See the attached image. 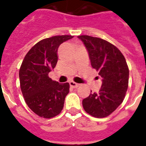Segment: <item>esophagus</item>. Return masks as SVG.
I'll use <instances>...</instances> for the list:
<instances>
[{
  "label": "esophagus",
  "instance_id": "34e87169",
  "mask_svg": "<svg viewBox=\"0 0 146 146\" xmlns=\"http://www.w3.org/2000/svg\"><path fill=\"white\" fill-rule=\"evenodd\" d=\"M69 85H70V86L72 88H78V86H79V84L75 83V82H69Z\"/></svg>",
  "mask_w": 146,
  "mask_h": 146
}]
</instances>
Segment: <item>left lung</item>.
I'll use <instances>...</instances> for the list:
<instances>
[{
    "instance_id": "obj_1",
    "label": "left lung",
    "mask_w": 146,
    "mask_h": 146,
    "mask_svg": "<svg viewBox=\"0 0 146 146\" xmlns=\"http://www.w3.org/2000/svg\"><path fill=\"white\" fill-rule=\"evenodd\" d=\"M78 38L87 49L91 64L99 72L102 82L99 92L83 99L82 106L91 115L104 118L123 102L129 85V68L123 54L112 44L88 35Z\"/></svg>"
}]
</instances>
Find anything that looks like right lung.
<instances>
[{
	"instance_id": "add662e5",
	"label": "right lung",
	"mask_w": 146,
	"mask_h": 146,
	"mask_svg": "<svg viewBox=\"0 0 146 146\" xmlns=\"http://www.w3.org/2000/svg\"><path fill=\"white\" fill-rule=\"evenodd\" d=\"M72 35L54 36L40 40L31 48L19 71L21 89L27 106L40 117L58 115L64 107L69 84L58 83L48 77L58 62V49Z\"/></svg>"
}]
</instances>
